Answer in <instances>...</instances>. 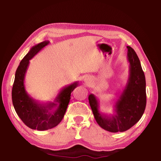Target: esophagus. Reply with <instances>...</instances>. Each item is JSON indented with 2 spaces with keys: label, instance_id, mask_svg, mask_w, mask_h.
<instances>
[{
  "label": "esophagus",
  "instance_id": "esophagus-1",
  "mask_svg": "<svg viewBox=\"0 0 161 161\" xmlns=\"http://www.w3.org/2000/svg\"><path fill=\"white\" fill-rule=\"evenodd\" d=\"M85 81H86V82H88V81H89L88 80H85Z\"/></svg>",
  "mask_w": 161,
  "mask_h": 161
}]
</instances>
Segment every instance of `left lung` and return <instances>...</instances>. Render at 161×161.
<instances>
[{
    "mask_svg": "<svg viewBox=\"0 0 161 161\" xmlns=\"http://www.w3.org/2000/svg\"><path fill=\"white\" fill-rule=\"evenodd\" d=\"M127 49L129 78L114 102V113L109 115L102 113L97 97L93 94L89 96V104L97 124L112 133L126 131L131 128L142 117L146 105L145 75L136 52L129 46Z\"/></svg>",
    "mask_w": 161,
    "mask_h": 161,
    "instance_id": "8db88e82",
    "label": "left lung"
}]
</instances>
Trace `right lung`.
I'll return each instance as SVG.
<instances>
[{
	"instance_id": "right-lung-1",
	"label": "right lung",
	"mask_w": 161,
	"mask_h": 161,
	"mask_svg": "<svg viewBox=\"0 0 161 161\" xmlns=\"http://www.w3.org/2000/svg\"><path fill=\"white\" fill-rule=\"evenodd\" d=\"M50 42L43 41L32 47L22 59L15 72L12 89V101L16 113L27 126L32 129L45 130L60 123L71 99V93L78 86V81L65 86L53 102L40 103L33 99L25 87V77L30 60Z\"/></svg>"
}]
</instances>
